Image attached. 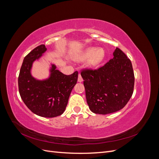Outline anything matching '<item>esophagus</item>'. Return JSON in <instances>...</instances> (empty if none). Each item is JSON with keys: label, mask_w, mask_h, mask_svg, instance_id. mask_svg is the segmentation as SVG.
Returning a JSON list of instances; mask_svg holds the SVG:
<instances>
[{"label": "esophagus", "mask_w": 159, "mask_h": 159, "mask_svg": "<svg viewBox=\"0 0 159 159\" xmlns=\"http://www.w3.org/2000/svg\"><path fill=\"white\" fill-rule=\"evenodd\" d=\"M78 82H80V83L82 82V81H83V79H82V78H81V74H79V76H78Z\"/></svg>", "instance_id": "1"}]
</instances>
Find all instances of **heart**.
<instances>
[{
    "label": "heart",
    "mask_w": 159,
    "mask_h": 159,
    "mask_svg": "<svg viewBox=\"0 0 159 159\" xmlns=\"http://www.w3.org/2000/svg\"><path fill=\"white\" fill-rule=\"evenodd\" d=\"M105 53L102 48L89 47L78 52L74 57L75 61H83L88 60L87 65L89 68H95L103 61Z\"/></svg>",
    "instance_id": "obj_1"
}]
</instances>
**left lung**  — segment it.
<instances>
[{
  "instance_id": "obj_1",
  "label": "left lung",
  "mask_w": 159,
  "mask_h": 159,
  "mask_svg": "<svg viewBox=\"0 0 159 159\" xmlns=\"http://www.w3.org/2000/svg\"><path fill=\"white\" fill-rule=\"evenodd\" d=\"M113 57L96 70L81 71L89 109L106 115L123 109L133 93L134 77L131 61L118 48Z\"/></svg>"
}]
</instances>
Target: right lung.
<instances>
[{"mask_svg": "<svg viewBox=\"0 0 159 159\" xmlns=\"http://www.w3.org/2000/svg\"><path fill=\"white\" fill-rule=\"evenodd\" d=\"M47 48L38 46L23 60L18 76V89L20 97L32 113L43 117H55L64 112L70 93L77 83L78 72L65 75L56 66L51 64L48 78L38 80L31 73L33 63L38 60Z\"/></svg>", "mask_w": 159, "mask_h": 159, "instance_id": "obj_1", "label": "right lung"}]
</instances>
